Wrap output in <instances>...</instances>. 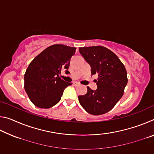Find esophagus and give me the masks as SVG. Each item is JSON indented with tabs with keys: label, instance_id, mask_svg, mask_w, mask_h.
<instances>
[{
	"label": "esophagus",
	"instance_id": "obj_1",
	"mask_svg": "<svg viewBox=\"0 0 154 154\" xmlns=\"http://www.w3.org/2000/svg\"><path fill=\"white\" fill-rule=\"evenodd\" d=\"M73 85H75V86H79L80 84H79V83H77V82H74L73 83Z\"/></svg>",
	"mask_w": 154,
	"mask_h": 154
}]
</instances>
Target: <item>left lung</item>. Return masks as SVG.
Wrapping results in <instances>:
<instances>
[{"instance_id":"left-lung-1","label":"left lung","mask_w":154,"mask_h":154,"mask_svg":"<svg viewBox=\"0 0 154 154\" xmlns=\"http://www.w3.org/2000/svg\"><path fill=\"white\" fill-rule=\"evenodd\" d=\"M80 54L91 66L92 75L98 74L96 90L87 87L79 102L88 113L99 116L113 109L124 94L128 83L124 65L113 51L103 46L79 48Z\"/></svg>"}]
</instances>
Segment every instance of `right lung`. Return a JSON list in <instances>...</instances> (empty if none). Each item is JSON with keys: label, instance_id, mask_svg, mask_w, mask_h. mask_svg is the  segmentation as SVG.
<instances>
[{"label": "right lung", "instance_id": "right-lung-1", "mask_svg": "<svg viewBox=\"0 0 154 154\" xmlns=\"http://www.w3.org/2000/svg\"><path fill=\"white\" fill-rule=\"evenodd\" d=\"M76 48L60 44L48 47L30 62L24 75V89L34 105L49 109L60 100L65 88L72 85L59 76L66 74Z\"/></svg>", "mask_w": 154, "mask_h": 154}]
</instances>
